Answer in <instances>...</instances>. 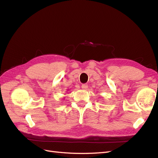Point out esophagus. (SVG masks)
<instances>
[{
	"label": "esophagus",
	"mask_w": 158,
	"mask_h": 158,
	"mask_svg": "<svg viewBox=\"0 0 158 158\" xmlns=\"http://www.w3.org/2000/svg\"><path fill=\"white\" fill-rule=\"evenodd\" d=\"M88 85L87 84H84L82 85V88L83 89H86L88 88Z\"/></svg>",
	"instance_id": "esophagus-1"
}]
</instances>
